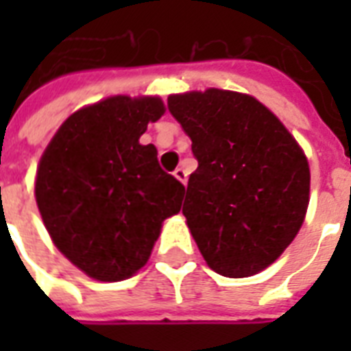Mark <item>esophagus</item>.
Segmentation results:
<instances>
[{
	"mask_svg": "<svg viewBox=\"0 0 351 351\" xmlns=\"http://www.w3.org/2000/svg\"><path fill=\"white\" fill-rule=\"evenodd\" d=\"M173 175H175L176 180H180L182 184L186 186V184H187V173H186V169H182V167H176Z\"/></svg>",
	"mask_w": 351,
	"mask_h": 351,
	"instance_id": "obj_1",
	"label": "esophagus"
}]
</instances>
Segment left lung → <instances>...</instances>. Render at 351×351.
I'll return each instance as SVG.
<instances>
[{
    "label": "left lung",
    "mask_w": 351,
    "mask_h": 351,
    "mask_svg": "<svg viewBox=\"0 0 351 351\" xmlns=\"http://www.w3.org/2000/svg\"><path fill=\"white\" fill-rule=\"evenodd\" d=\"M198 160L182 213L208 266L256 275L282 255L304 222L310 165L291 132L253 96L193 90L167 98Z\"/></svg>",
    "instance_id": "1"
}]
</instances>
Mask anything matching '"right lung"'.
Returning <instances> with one entry per match:
<instances>
[{"mask_svg": "<svg viewBox=\"0 0 351 351\" xmlns=\"http://www.w3.org/2000/svg\"><path fill=\"white\" fill-rule=\"evenodd\" d=\"M165 112L158 96H111L63 121L36 173V204L52 242L101 282L132 277L151 256L184 186L140 136Z\"/></svg>", "mask_w": 351, "mask_h": 351, "instance_id": "obj_1", "label": "right lung"}]
</instances>
